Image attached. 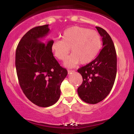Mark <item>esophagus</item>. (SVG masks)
Here are the masks:
<instances>
[{
  "label": "esophagus",
  "mask_w": 134,
  "mask_h": 134,
  "mask_svg": "<svg viewBox=\"0 0 134 134\" xmlns=\"http://www.w3.org/2000/svg\"><path fill=\"white\" fill-rule=\"evenodd\" d=\"M75 71L74 70H68V74H71V73H73V72H74Z\"/></svg>",
  "instance_id": "esophagus-1"
}]
</instances>
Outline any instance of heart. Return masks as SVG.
Instances as JSON below:
<instances>
[{"mask_svg":"<svg viewBox=\"0 0 134 134\" xmlns=\"http://www.w3.org/2000/svg\"><path fill=\"white\" fill-rule=\"evenodd\" d=\"M101 37L95 31L88 28L74 26L66 29L62 34V40H55L51 44V50L57 59L64 60L70 52L65 65L74 67L81 62V64L91 62L100 51Z\"/></svg>","mask_w":134,"mask_h":134,"instance_id":"b5f03b06","label":"heart"}]
</instances>
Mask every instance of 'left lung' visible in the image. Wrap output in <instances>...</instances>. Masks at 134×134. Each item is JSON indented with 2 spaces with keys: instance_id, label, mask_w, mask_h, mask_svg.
<instances>
[{
  "instance_id": "obj_1",
  "label": "left lung",
  "mask_w": 134,
  "mask_h": 134,
  "mask_svg": "<svg viewBox=\"0 0 134 134\" xmlns=\"http://www.w3.org/2000/svg\"><path fill=\"white\" fill-rule=\"evenodd\" d=\"M102 38V49L95 59L78 69L83 83L77 91L82 100L96 104L109 94L115 83L117 58L113 40L106 31L96 27Z\"/></svg>"
}]
</instances>
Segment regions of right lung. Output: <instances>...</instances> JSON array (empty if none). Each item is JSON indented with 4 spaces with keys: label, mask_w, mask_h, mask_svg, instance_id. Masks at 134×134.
I'll use <instances>...</instances> for the list:
<instances>
[{
    "label": "right lung",
    "mask_w": 134,
    "mask_h": 134,
    "mask_svg": "<svg viewBox=\"0 0 134 134\" xmlns=\"http://www.w3.org/2000/svg\"><path fill=\"white\" fill-rule=\"evenodd\" d=\"M48 24L29 30L19 41L16 50L15 65L21 90L36 105L48 107L57 102L60 85L67 75L51 50L53 40L46 43L40 39L49 32Z\"/></svg>",
    "instance_id": "right-lung-1"
}]
</instances>
